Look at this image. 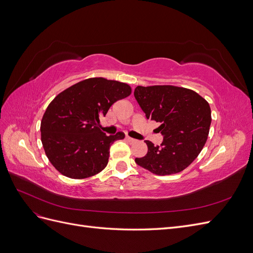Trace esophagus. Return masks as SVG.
<instances>
[{"mask_svg": "<svg viewBox=\"0 0 253 253\" xmlns=\"http://www.w3.org/2000/svg\"><path fill=\"white\" fill-rule=\"evenodd\" d=\"M126 140H127L129 143H134V142H136V139H134V138H131V137H128V136H126Z\"/></svg>", "mask_w": 253, "mask_h": 253, "instance_id": "esophagus-1", "label": "esophagus"}]
</instances>
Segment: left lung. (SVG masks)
Returning <instances> with one entry per match:
<instances>
[{"instance_id":"left-lung-1","label":"left lung","mask_w":253,"mask_h":253,"mask_svg":"<svg viewBox=\"0 0 253 253\" xmlns=\"http://www.w3.org/2000/svg\"><path fill=\"white\" fill-rule=\"evenodd\" d=\"M134 97L147 119L159 122L156 131L164 136L160 147L145 140L147 155L135 158L136 164L157 175L185 170L208 138L209 103L192 89L172 85L137 86Z\"/></svg>"}]
</instances>
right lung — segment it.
Wrapping results in <instances>:
<instances>
[{
    "label": "right lung",
    "instance_id": "right-lung-1",
    "mask_svg": "<svg viewBox=\"0 0 253 253\" xmlns=\"http://www.w3.org/2000/svg\"><path fill=\"white\" fill-rule=\"evenodd\" d=\"M131 91L126 83L89 78L55 97L43 115L40 129L45 154L61 174L82 179L104 169L112 143L124 139L125 134L106 136L100 129V117Z\"/></svg>",
    "mask_w": 253,
    "mask_h": 253
}]
</instances>
